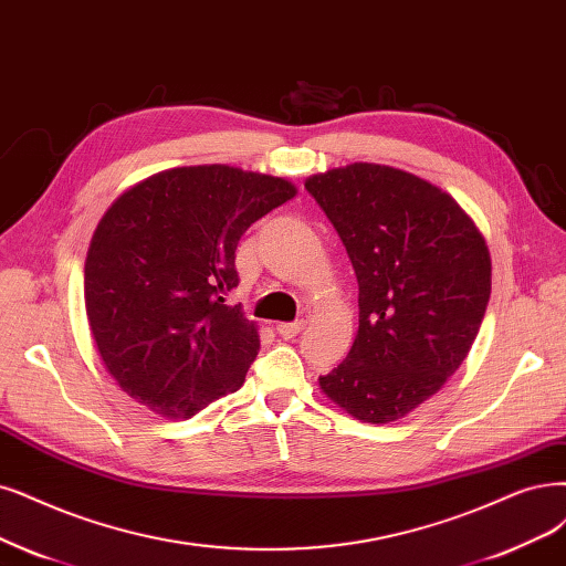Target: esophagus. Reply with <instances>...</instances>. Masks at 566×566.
<instances>
[{"label": "esophagus", "mask_w": 566, "mask_h": 566, "mask_svg": "<svg viewBox=\"0 0 566 566\" xmlns=\"http://www.w3.org/2000/svg\"><path fill=\"white\" fill-rule=\"evenodd\" d=\"M305 328V322L303 319H298V322H291V324H277V333L282 338H294V336H298V333Z\"/></svg>", "instance_id": "esophagus-1"}]
</instances>
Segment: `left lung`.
I'll use <instances>...</instances> for the list:
<instances>
[{
    "label": "left lung",
    "instance_id": "obj_1",
    "mask_svg": "<svg viewBox=\"0 0 566 566\" xmlns=\"http://www.w3.org/2000/svg\"><path fill=\"white\" fill-rule=\"evenodd\" d=\"M359 282V331L319 387L373 424L401 420L462 366L485 317L492 261L471 217L441 188L354 163L305 181Z\"/></svg>",
    "mask_w": 566,
    "mask_h": 566
}]
</instances>
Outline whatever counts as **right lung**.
I'll return each instance as SVG.
<instances>
[{"mask_svg":"<svg viewBox=\"0 0 566 566\" xmlns=\"http://www.w3.org/2000/svg\"><path fill=\"white\" fill-rule=\"evenodd\" d=\"M296 186L230 165L175 167L125 191L99 219L86 256V315L125 394L188 420L238 391L261 340L240 305L244 230Z\"/></svg>","mask_w":566,"mask_h":566,"instance_id":"add662e5","label":"right lung"}]
</instances>
